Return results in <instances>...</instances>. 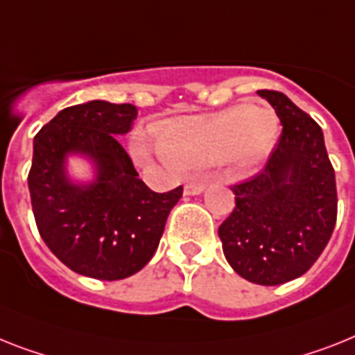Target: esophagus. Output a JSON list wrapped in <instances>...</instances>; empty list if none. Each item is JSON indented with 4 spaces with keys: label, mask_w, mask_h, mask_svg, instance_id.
<instances>
[{
    "label": "esophagus",
    "mask_w": 355,
    "mask_h": 355,
    "mask_svg": "<svg viewBox=\"0 0 355 355\" xmlns=\"http://www.w3.org/2000/svg\"><path fill=\"white\" fill-rule=\"evenodd\" d=\"M205 187H207V184L201 183V181H198V183H187V184H184V189H183V194L184 196H199V194H203Z\"/></svg>",
    "instance_id": "obj_1"
}]
</instances>
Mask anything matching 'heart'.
Masks as SVG:
<instances>
[{
    "mask_svg": "<svg viewBox=\"0 0 355 355\" xmlns=\"http://www.w3.org/2000/svg\"><path fill=\"white\" fill-rule=\"evenodd\" d=\"M279 136V118L268 105H237L209 118L168 123L159 150L180 168H205L225 161L247 171L265 159Z\"/></svg>",
    "mask_w": 355,
    "mask_h": 355,
    "instance_id": "heart-1",
    "label": "heart"
}]
</instances>
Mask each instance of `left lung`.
Returning <instances> with one entry per match:
<instances>
[{"instance_id":"8db88e82","label":"left lung","mask_w":355,"mask_h":355,"mask_svg":"<svg viewBox=\"0 0 355 355\" xmlns=\"http://www.w3.org/2000/svg\"><path fill=\"white\" fill-rule=\"evenodd\" d=\"M283 125L259 175L236 184V209L218 234L228 265L257 285L303 276L321 256L338 216L336 174L323 130L285 94L259 90Z\"/></svg>"}]
</instances>
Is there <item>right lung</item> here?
Wrapping results in <instances>:
<instances>
[{"instance_id":"add662e5","label":"right lung","mask_w":355,"mask_h":355,"mask_svg":"<svg viewBox=\"0 0 355 355\" xmlns=\"http://www.w3.org/2000/svg\"><path fill=\"white\" fill-rule=\"evenodd\" d=\"M137 108L92 99L63 108L34 137L28 174L32 212L45 245L81 276L118 281L150 261L183 187L157 194L136 172L118 141ZM72 157L91 175L69 172Z\"/></svg>"}]
</instances>
